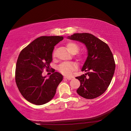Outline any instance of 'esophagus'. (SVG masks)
I'll return each mask as SVG.
<instances>
[{"label":"esophagus","mask_w":131,"mask_h":131,"mask_svg":"<svg viewBox=\"0 0 131 131\" xmlns=\"http://www.w3.org/2000/svg\"><path fill=\"white\" fill-rule=\"evenodd\" d=\"M64 79H67V80H72V79H73V77H66V76H65V77H64Z\"/></svg>","instance_id":"34e87169"}]
</instances>
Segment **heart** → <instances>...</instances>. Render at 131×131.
Returning <instances> with one entry per match:
<instances>
[{"instance_id":"obj_1","label":"heart","mask_w":131,"mask_h":131,"mask_svg":"<svg viewBox=\"0 0 131 131\" xmlns=\"http://www.w3.org/2000/svg\"><path fill=\"white\" fill-rule=\"evenodd\" d=\"M66 47L68 50L72 54H76L79 50V47L76 43L74 42H69L66 44ZM55 51L54 52V55ZM78 58L80 61L83 60V57L82 55H79ZM77 65L73 62H63L59 66L58 69L61 73L65 76H70L73 72L77 69Z\"/></svg>"}]
</instances>
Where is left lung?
Masks as SVG:
<instances>
[{"label": "left lung", "mask_w": 131, "mask_h": 131, "mask_svg": "<svg viewBox=\"0 0 131 131\" xmlns=\"http://www.w3.org/2000/svg\"><path fill=\"white\" fill-rule=\"evenodd\" d=\"M68 38L85 44L88 52L81 69L87 73L76 77L80 82L77 94L85 99L96 98L106 91L113 77L116 65L112 52L107 44L92 34H74Z\"/></svg>", "instance_id": "1"}]
</instances>
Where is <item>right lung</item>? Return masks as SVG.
Returning a JSON list of instances; mask_svg holds the SVG:
<instances>
[{"instance_id": "right-lung-1", "label": "right lung", "mask_w": 131, "mask_h": 131, "mask_svg": "<svg viewBox=\"0 0 131 131\" xmlns=\"http://www.w3.org/2000/svg\"><path fill=\"white\" fill-rule=\"evenodd\" d=\"M63 36H41L21 51L15 69V82L26 100L36 105H44L54 97L63 76L55 72L48 78L42 76L44 68L50 69L54 46Z\"/></svg>"}]
</instances>
